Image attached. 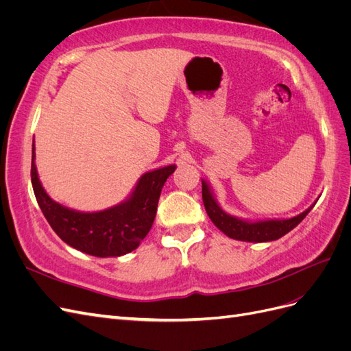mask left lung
<instances>
[{
  "mask_svg": "<svg viewBox=\"0 0 351 351\" xmlns=\"http://www.w3.org/2000/svg\"><path fill=\"white\" fill-rule=\"evenodd\" d=\"M202 199H204V205L206 209V214L209 215L210 221L231 239L241 240V241H253V243H262V241H272L278 240L280 237L285 236L287 232L291 231L295 226H299L303 218L309 214V209H306L303 214L297 215L290 219H271V221H258V222H247L239 218L231 217L226 214L224 210L219 208L212 196L210 190L205 182H202Z\"/></svg>",
  "mask_w": 351,
  "mask_h": 351,
  "instance_id": "8db88e82",
  "label": "left lung"
}]
</instances>
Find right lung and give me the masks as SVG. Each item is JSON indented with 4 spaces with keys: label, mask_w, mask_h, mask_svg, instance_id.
<instances>
[{
    "label": "right lung",
    "mask_w": 351,
    "mask_h": 351,
    "mask_svg": "<svg viewBox=\"0 0 351 351\" xmlns=\"http://www.w3.org/2000/svg\"><path fill=\"white\" fill-rule=\"evenodd\" d=\"M32 151V186L42 214L57 236L69 246L98 258L121 256L139 246L156 215L159 195L176 165L146 173L124 204L92 214L71 210L52 200L42 187Z\"/></svg>",
    "instance_id": "1"
}]
</instances>
